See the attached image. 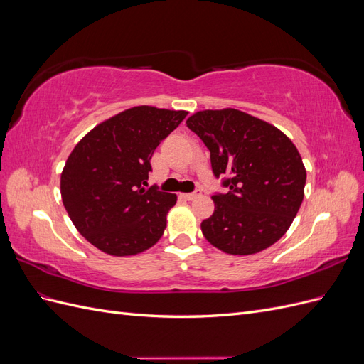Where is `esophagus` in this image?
Returning <instances> with one entry per match:
<instances>
[{
    "mask_svg": "<svg viewBox=\"0 0 364 364\" xmlns=\"http://www.w3.org/2000/svg\"><path fill=\"white\" fill-rule=\"evenodd\" d=\"M202 196L200 191H196V193H186V194H182L183 199L186 200H194V199H199V197Z\"/></svg>",
    "mask_w": 364,
    "mask_h": 364,
    "instance_id": "34e87169",
    "label": "esophagus"
}]
</instances>
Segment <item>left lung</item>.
Masks as SVG:
<instances>
[{
	"label": "left lung",
	"mask_w": 364,
	"mask_h": 364,
	"mask_svg": "<svg viewBox=\"0 0 364 364\" xmlns=\"http://www.w3.org/2000/svg\"><path fill=\"white\" fill-rule=\"evenodd\" d=\"M211 151L214 174H228L215 194L203 237L229 255H253L287 232L304 200L306 170L291 139L238 109H206L186 119Z\"/></svg>",
	"instance_id": "8db88e82"
}]
</instances>
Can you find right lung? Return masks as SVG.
<instances>
[{
    "label": "right lung",
    "instance_id": "right-lung-1",
    "mask_svg": "<svg viewBox=\"0 0 364 364\" xmlns=\"http://www.w3.org/2000/svg\"><path fill=\"white\" fill-rule=\"evenodd\" d=\"M186 111L135 106L102 121L77 142L60 174V194L75 229L112 257L155 246L178 196L144 185L150 159Z\"/></svg>",
    "mask_w": 364,
    "mask_h": 364
}]
</instances>
